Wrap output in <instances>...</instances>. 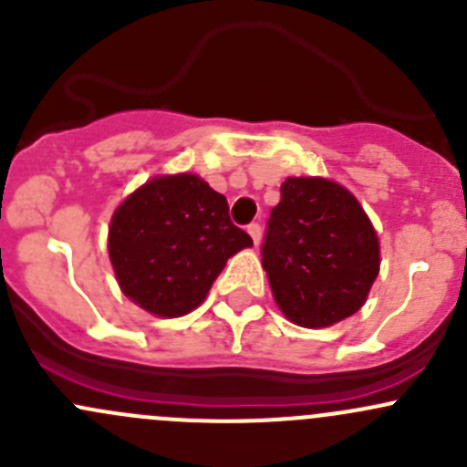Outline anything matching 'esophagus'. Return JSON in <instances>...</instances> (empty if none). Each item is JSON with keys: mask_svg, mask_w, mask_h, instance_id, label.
<instances>
[{"mask_svg": "<svg viewBox=\"0 0 467 467\" xmlns=\"http://www.w3.org/2000/svg\"><path fill=\"white\" fill-rule=\"evenodd\" d=\"M248 234H251V237H253V244H255V246H260V242H262V225L260 223H251V225H248Z\"/></svg>", "mask_w": 467, "mask_h": 467, "instance_id": "1", "label": "esophagus"}]
</instances>
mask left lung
Instances as JSON below:
<instances>
[{
  "label": "left lung",
  "instance_id": "8db88e82",
  "mask_svg": "<svg viewBox=\"0 0 467 467\" xmlns=\"http://www.w3.org/2000/svg\"><path fill=\"white\" fill-rule=\"evenodd\" d=\"M262 266L291 323L329 327L359 312L379 273V242L359 201L327 178H286Z\"/></svg>",
  "mask_w": 467,
  "mask_h": 467
}]
</instances>
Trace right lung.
Segmentation results:
<instances>
[{
  "mask_svg": "<svg viewBox=\"0 0 467 467\" xmlns=\"http://www.w3.org/2000/svg\"><path fill=\"white\" fill-rule=\"evenodd\" d=\"M253 246L196 173L158 176L115 210L108 253L126 298L162 318L199 307L228 257Z\"/></svg>",
  "mask_w": 467,
  "mask_h": 467,
  "instance_id": "obj_1",
  "label": "right lung"
}]
</instances>
